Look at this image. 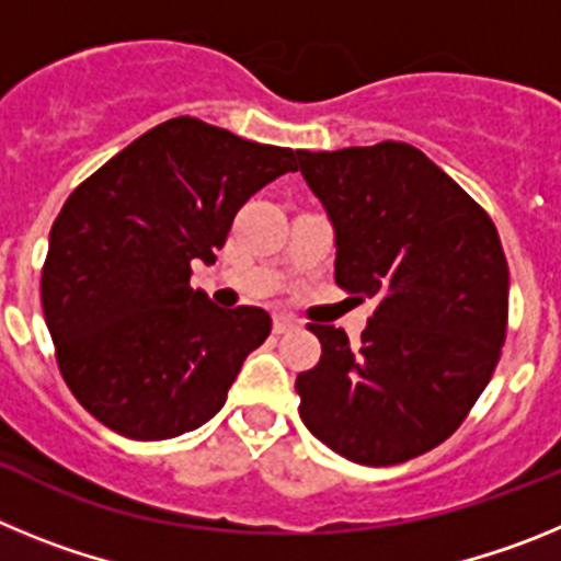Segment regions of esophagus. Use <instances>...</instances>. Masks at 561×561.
Here are the masks:
<instances>
[{"label":"esophagus","instance_id":"esophagus-1","mask_svg":"<svg viewBox=\"0 0 561 561\" xmlns=\"http://www.w3.org/2000/svg\"><path fill=\"white\" fill-rule=\"evenodd\" d=\"M291 329H297V320H291V317H275V323H272L275 334H286Z\"/></svg>","mask_w":561,"mask_h":561}]
</instances>
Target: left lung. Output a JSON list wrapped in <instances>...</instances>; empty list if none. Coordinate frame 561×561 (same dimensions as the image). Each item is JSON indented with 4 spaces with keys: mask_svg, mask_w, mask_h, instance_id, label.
Listing matches in <instances>:
<instances>
[{
    "mask_svg": "<svg viewBox=\"0 0 561 561\" xmlns=\"http://www.w3.org/2000/svg\"><path fill=\"white\" fill-rule=\"evenodd\" d=\"M334 225V280L376 311L351 345L311 323L323 354L297 374L300 419L342 458L393 466L463 424L508 325V264L489 213L408 142L300 151Z\"/></svg>",
    "mask_w": 561,
    "mask_h": 561,
    "instance_id": "1",
    "label": "left lung"
}]
</instances>
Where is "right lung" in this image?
I'll return each instance as SVG.
<instances>
[{
	"instance_id": "obj_1",
	"label": "right lung",
	"mask_w": 561,
	"mask_h": 561,
	"mask_svg": "<svg viewBox=\"0 0 561 561\" xmlns=\"http://www.w3.org/2000/svg\"><path fill=\"white\" fill-rule=\"evenodd\" d=\"M297 160L173 117L69 193L49 230L42 309L67 388L101 424L165 440L225 408L272 317L210 304L191 289V264H213L236 213Z\"/></svg>"
}]
</instances>
